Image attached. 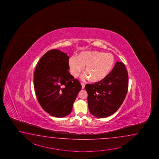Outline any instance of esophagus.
<instances>
[{
	"instance_id": "obj_1",
	"label": "esophagus",
	"mask_w": 159,
	"mask_h": 159,
	"mask_svg": "<svg viewBox=\"0 0 159 159\" xmlns=\"http://www.w3.org/2000/svg\"><path fill=\"white\" fill-rule=\"evenodd\" d=\"M81 85H82V89H84V86H85V84H84V83H83V82H81Z\"/></svg>"
}]
</instances>
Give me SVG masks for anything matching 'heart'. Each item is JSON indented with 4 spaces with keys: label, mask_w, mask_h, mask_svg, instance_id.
Returning a JSON list of instances; mask_svg holds the SVG:
<instances>
[{
    "label": "heart",
    "mask_w": 159,
    "mask_h": 159,
    "mask_svg": "<svg viewBox=\"0 0 159 159\" xmlns=\"http://www.w3.org/2000/svg\"><path fill=\"white\" fill-rule=\"evenodd\" d=\"M114 64V58L110 53L101 52H84L77 57L73 56L69 60L71 75L78 76L85 66V71L81 76L82 80L90 78L93 81H101L110 73Z\"/></svg>",
    "instance_id": "heart-1"
}]
</instances>
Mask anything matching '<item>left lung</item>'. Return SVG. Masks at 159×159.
<instances>
[{
    "label": "left lung",
    "mask_w": 159,
    "mask_h": 159,
    "mask_svg": "<svg viewBox=\"0 0 159 159\" xmlns=\"http://www.w3.org/2000/svg\"><path fill=\"white\" fill-rule=\"evenodd\" d=\"M128 81L125 65L116 62L105 78L94 84H86L89 109L91 114L98 118H105L115 113L126 97Z\"/></svg>",
    "instance_id": "1"
}]
</instances>
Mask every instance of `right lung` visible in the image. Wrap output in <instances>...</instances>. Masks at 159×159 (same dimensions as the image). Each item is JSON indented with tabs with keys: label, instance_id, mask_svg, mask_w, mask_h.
<instances>
[{
	"label": "right lung",
	"instance_id": "add662e5",
	"mask_svg": "<svg viewBox=\"0 0 159 159\" xmlns=\"http://www.w3.org/2000/svg\"><path fill=\"white\" fill-rule=\"evenodd\" d=\"M69 57L57 49L42 56L34 70V88L41 107L58 118L69 115L82 86L68 70Z\"/></svg>",
	"mask_w": 159,
	"mask_h": 159
}]
</instances>
